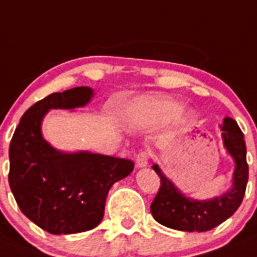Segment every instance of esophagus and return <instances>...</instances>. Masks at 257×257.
<instances>
[{
	"label": "esophagus",
	"instance_id": "esophagus-1",
	"mask_svg": "<svg viewBox=\"0 0 257 257\" xmlns=\"http://www.w3.org/2000/svg\"><path fill=\"white\" fill-rule=\"evenodd\" d=\"M150 158H151L150 151H148V150L140 151V153L136 155V164H138V167H140V168L146 167L149 163V160H150Z\"/></svg>",
	"mask_w": 257,
	"mask_h": 257
}]
</instances>
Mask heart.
Here are the masks:
<instances>
[{
	"mask_svg": "<svg viewBox=\"0 0 257 257\" xmlns=\"http://www.w3.org/2000/svg\"><path fill=\"white\" fill-rule=\"evenodd\" d=\"M146 109L153 121L161 122L168 121L177 116L179 112V104L172 99H154V101L149 102Z\"/></svg>",
	"mask_w": 257,
	"mask_h": 257,
	"instance_id": "heart-1",
	"label": "heart"
}]
</instances>
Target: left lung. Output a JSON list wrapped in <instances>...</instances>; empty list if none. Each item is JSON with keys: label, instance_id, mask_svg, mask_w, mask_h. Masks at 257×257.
<instances>
[{"label": "left lung", "instance_id": "8db88e82", "mask_svg": "<svg viewBox=\"0 0 257 257\" xmlns=\"http://www.w3.org/2000/svg\"><path fill=\"white\" fill-rule=\"evenodd\" d=\"M221 130L224 146L236 161L232 189L211 200L189 199L164 177L158 165H154V170L160 177V188L150 211L159 223L179 231H209L229 218L241 206L248 180L243 134L237 122L229 117L224 118Z\"/></svg>", "mask_w": 257, "mask_h": 257}]
</instances>
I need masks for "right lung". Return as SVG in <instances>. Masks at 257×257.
I'll list each match as a JSON object with an SVG mask.
<instances>
[{
    "label": "right lung",
    "mask_w": 257,
    "mask_h": 257,
    "mask_svg": "<svg viewBox=\"0 0 257 257\" xmlns=\"http://www.w3.org/2000/svg\"><path fill=\"white\" fill-rule=\"evenodd\" d=\"M90 97L88 87L49 94L24 113L10 144L9 183L17 206L51 234L78 233L98 226L109 188L134 169L133 161L126 159L63 154L41 136V119L49 109L82 107Z\"/></svg>",
    "instance_id": "add662e5"
}]
</instances>
